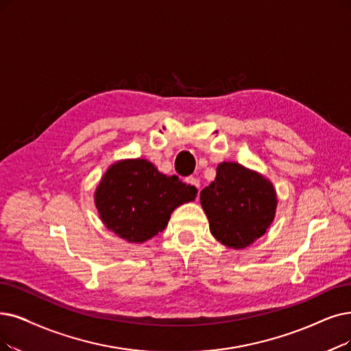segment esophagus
Masks as SVG:
<instances>
[{"label":"esophagus","mask_w":351,"mask_h":351,"mask_svg":"<svg viewBox=\"0 0 351 351\" xmlns=\"http://www.w3.org/2000/svg\"><path fill=\"white\" fill-rule=\"evenodd\" d=\"M186 183L187 184H190L191 187H194V189H197L199 190V187H200V181L195 178V177H187L186 178Z\"/></svg>","instance_id":"esophagus-1"}]
</instances>
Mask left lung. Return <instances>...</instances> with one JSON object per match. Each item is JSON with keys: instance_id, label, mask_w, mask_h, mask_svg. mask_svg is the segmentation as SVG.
<instances>
[{"instance_id": "8db88e82", "label": "left lung", "mask_w": 351, "mask_h": 351, "mask_svg": "<svg viewBox=\"0 0 351 351\" xmlns=\"http://www.w3.org/2000/svg\"><path fill=\"white\" fill-rule=\"evenodd\" d=\"M210 232L224 246L243 249L266 233L276 193L268 178L237 162H220L212 184L200 191Z\"/></svg>"}]
</instances>
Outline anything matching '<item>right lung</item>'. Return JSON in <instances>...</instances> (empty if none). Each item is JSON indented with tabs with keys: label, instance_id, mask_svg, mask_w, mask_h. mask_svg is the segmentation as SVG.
<instances>
[{
	"label": "right lung",
	"instance_id": "add662e5",
	"mask_svg": "<svg viewBox=\"0 0 351 351\" xmlns=\"http://www.w3.org/2000/svg\"><path fill=\"white\" fill-rule=\"evenodd\" d=\"M197 189L177 176H164L152 162L136 158L112 164L95 191L105 226L130 243L162 232L174 208L193 202Z\"/></svg>",
	"mask_w": 351,
	"mask_h": 351
}]
</instances>
